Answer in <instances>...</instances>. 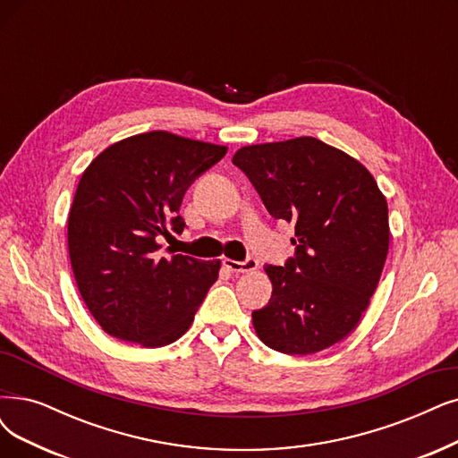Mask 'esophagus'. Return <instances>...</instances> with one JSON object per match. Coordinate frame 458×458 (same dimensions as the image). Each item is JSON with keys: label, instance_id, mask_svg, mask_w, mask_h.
<instances>
[{"label": "esophagus", "instance_id": "1", "mask_svg": "<svg viewBox=\"0 0 458 458\" xmlns=\"http://www.w3.org/2000/svg\"><path fill=\"white\" fill-rule=\"evenodd\" d=\"M223 264L230 269V272H233V274H249V272H255V269L259 267V260H255V259H247V260H243V262L232 260V259H225Z\"/></svg>", "mask_w": 458, "mask_h": 458}]
</instances>
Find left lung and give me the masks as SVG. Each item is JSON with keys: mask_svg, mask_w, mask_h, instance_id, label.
<instances>
[{"mask_svg": "<svg viewBox=\"0 0 458 458\" xmlns=\"http://www.w3.org/2000/svg\"><path fill=\"white\" fill-rule=\"evenodd\" d=\"M232 162L274 218L294 225V259L266 266L267 306L252 327L284 354H313L357 328L388 252V208L368 169L320 140L247 145Z\"/></svg>", "mask_w": 458, "mask_h": 458, "instance_id": "8db88e82", "label": "left lung"}]
</instances>
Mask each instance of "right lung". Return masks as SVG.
<instances>
[{
	"mask_svg": "<svg viewBox=\"0 0 458 458\" xmlns=\"http://www.w3.org/2000/svg\"><path fill=\"white\" fill-rule=\"evenodd\" d=\"M228 147L155 130L109 145L84 169L67 218L79 293L109 335L155 349L174 344L216 281L220 260L160 257L181 233L179 208Z\"/></svg>",
	"mask_w": 458,
	"mask_h": 458,
	"instance_id": "obj_1",
	"label": "right lung"
}]
</instances>
